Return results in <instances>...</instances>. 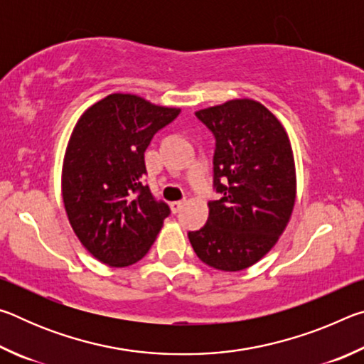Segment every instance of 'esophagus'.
I'll return each mask as SVG.
<instances>
[{
  "instance_id": "34e87169",
  "label": "esophagus",
  "mask_w": 364,
  "mask_h": 364,
  "mask_svg": "<svg viewBox=\"0 0 364 364\" xmlns=\"http://www.w3.org/2000/svg\"><path fill=\"white\" fill-rule=\"evenodd\" d=\"M184 204H186V202H184V200H175V202H171V204H170L171 212H173V213H178V212L181 210Z\"/></svg>"
}]
</instances>
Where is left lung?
I'll use <instances>...</instances> for the list:
<instances>
[{"label": "left lung", "mask_w": 364, "mask_h": 364, "mask_svg": "<svg viewBox=\"0 0 364 364\" xmlns=\"http://www.w3.org/2000/svg\"><path fill=\"white\" fill-rule=\"evenodd\" d=\"M215 136L208 220L188 237L208 267L241 271L263 258L291 220L297 193L292 146L282 123L254 100L196 112Z\"/></svg>", "instance_id": "obj_1"}]
</instances>
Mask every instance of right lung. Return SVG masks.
Returning a JSON list of instances; mask_svg holds the SVG:
<instances>
[{
    "label": "right lung",
    "mask_w": 364,
    "mask_h": 364,
    "mask_svg": "<svg viewBox=\"0 0 364 364\" xmlns=\"http://www.w3.org/2000/svg\"><path fill=\"white\" fill-rule=\"evenodd\" d=\"M180 112L114 93L86 109L73 128L63 165L64 207L83 247L109 267L139 262L170 215L141 180L154 134Z\"/></svg>",
    "instance_id": "add662e5"
}]
</instances>
